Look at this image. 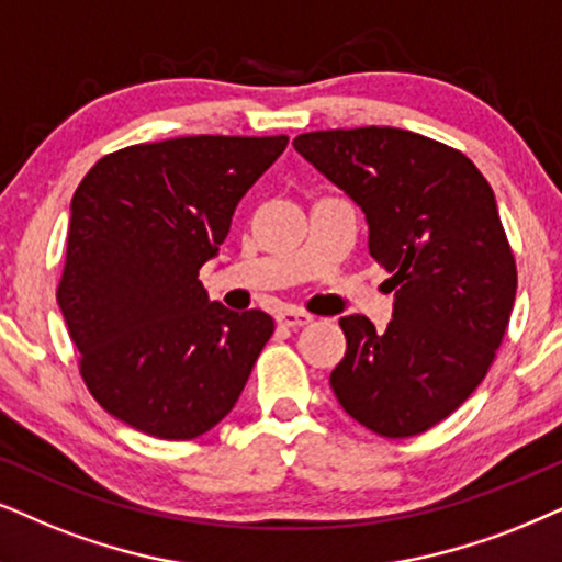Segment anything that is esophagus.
<instances>
[{
  "mask_svg": "<svg viewBox=\"0 0 562 562\" xmlns=\"http://www.w3.org/2000/svg\"><path fill=\"white\" fill-rule=\"evenodd\" d=\"M274 322L280 326H288V329H295V326H305L314 322V316L305 314L301 308H285L274 316Z\"/></svg>",
  "mask_w": 562,
  "mask_h": 562,
  "instance_id": "obj_1",
  "label": "esophagus"
}]
</instances>
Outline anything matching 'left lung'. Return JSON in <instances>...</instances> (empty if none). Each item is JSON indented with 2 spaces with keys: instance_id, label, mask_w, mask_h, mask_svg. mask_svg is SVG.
Here are the masks:
<instances>
[{
  "instance_id": "obj_1",
  "label": "left lung",
  "mask_w": 562,
  "mask_h": 562,
  "mask_svg": "<svg viewBox=\"0 0 562 562\" xmlns=\"http://www.w3.org/2000/svg\"><path fill=\"white\" fill-rule=\"evenodd\" d=\"M293 147L366 212L394 318H339L331 389L352 420L409 438L459 409L506 337L516 261L495 194L464 153L394 126L297 134Z\"/></svg>"
}]
</instances>
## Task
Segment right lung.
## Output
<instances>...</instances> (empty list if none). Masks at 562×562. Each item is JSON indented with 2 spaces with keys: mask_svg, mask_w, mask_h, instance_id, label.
I'll return each instance as SVG.
<instances>
[{
  "mask_svg": "<svg viewBox=\"0 0 562 562\" xmlns=\"http://www.w3.org/2000/svg\"><path fill=\"white\" fill-rule=\"evenodd\" d=\"M285 147V134L132 145L77 187L56 301L85 386L122 423L191 440L236 407L274 322L210 301L199 269Z\"/></svg>",
  "mask_w": 562,
  "mask_h": 562,
  "instance_id": "add662e5",
  "label": "right lung"
}]
</instances>
